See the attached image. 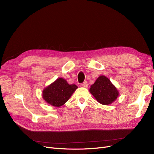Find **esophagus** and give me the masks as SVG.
Returning <instances> with one entry per match:
<instances>
[{
	"mask_svg": "<svg viewBox=\"0 0 154 154\" xmlns=\"http://www.w3.org/2000/svg\"><path fill=\"white\" fill-rule=\"evenodd\" d=\"M81 85H82V87H85V88H86V87H88V83H87V82H84L82 83Z\"/></svg>",
	"mask_w": 154,
	"mask_h": 154,
	"instance_id": "obj_1",
	"label": "esophagus"
}]
</instances>
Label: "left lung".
<instances>
[{
  "instance_id": "obj_1",
  "label": "left lung",
  "mask_w": 154,
  "mask_h": 154,
  "mask_svg": "<svg viewBox=\"0 0 154 154\" xmlns=\"http://www.w3.org/2000/svg\"><path fill=\"white\" fill-rule=\"evenodd\" d=\"M89 92L97 102L104 105L112 104L119 95L117 88L103 75H100L96 79L94 84L91 86Z\"/></svg>"
}]
</instances>
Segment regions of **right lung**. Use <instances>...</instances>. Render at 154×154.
<instances>
[{
	"label": "right lung",
	"instance_id": "add662e5",
	"mask_svg": "<svg viewBox=\"0 0 154 154\" xmlns=\"http://www.w3.org/2000/svg\"><path fill=\"white\" fill-rule=\"evenodd\" d=\"M77 88L75 84H69L64 78H59L45 87L42 95L46 103L59 107L66 103Z\"/></svg>",
	"mask_w": 154,
	"mask_h": 154
}]
</instances>
